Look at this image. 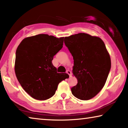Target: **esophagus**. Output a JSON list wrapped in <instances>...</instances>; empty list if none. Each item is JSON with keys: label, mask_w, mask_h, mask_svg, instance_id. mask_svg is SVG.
<instances>
[{"label": "esophagus", "mask_w": 128, "mask_h": 128, "mask_svg": "<svg viewBox=\"0 0 128 128\" xmlns=\"http://www.w3.org/2000/svg\"><path fill=\"white\" fill-rule=\"evenodd\" d=\"M66 73H67V74H68L69 75V76L70 77L71 74H72V72H71V71H70L69 70H67L66 71Z\"/></svg>", "instance_id": "34e87169"}]
</instances>
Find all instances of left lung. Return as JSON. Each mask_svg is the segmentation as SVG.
I'll use <instances>...</instances> for the list:
<instances>
[{"label": "left lung", "mask_w": 128, "mask_h": 128, "mask_svg": "<svg viewBox=\"0 0 128 128\" xmlns=\"http://www.w3.org/2000/svg\"><path fill=\"white\" fill-rule=\"evenodd\" d=\"M65 45L74 60L73 73L77 84L72 94L81 100L96 95L104 86L111 69L109 54L100 38L78 33L64 38Z\"/></svg>", "instance_id": "8db88e82"}]
</instances>
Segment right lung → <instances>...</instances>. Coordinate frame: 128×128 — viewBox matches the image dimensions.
<instances>
[{"label":"right lung","mask_w":128,"mask_h":128,"mask_svg":"<svg viewBox=\"0 0 128 128\" xmlns=\"http://www.w3.org/2000/svg\"><path fill=\"white\" fill-rule=\"evenodd\" d=\"M64 37L38 34L21 41L16 52L14 70L17 80L32 98L43 100L55 94L59 84L69 78L59 73L52 61L62 48Z\"/></svg>","instance_id":"add662e5"}]
</instances>
